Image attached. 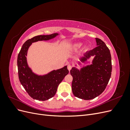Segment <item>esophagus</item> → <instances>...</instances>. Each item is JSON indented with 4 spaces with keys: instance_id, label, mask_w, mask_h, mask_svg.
<instances>
[{
    "instance_id": "esophagus-1",
    "label": "esophagus",
    "mask_w": 130,
    "mask_h": 130,
    "mask_svg": "<svg viewBox=\"0 0 130 130\" xmlns=\"http://www.w3.org/2000/svg\"><path fill=\"white\" fill-rule=\"evenodd\" d=\"M67 68H68V69L69 70V71H70V70H71L72 68V65L68 64V67H67Z\"/></svg>"
}]
</instances>
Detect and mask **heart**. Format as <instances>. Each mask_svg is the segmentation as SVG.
Returning a JSON list of instances; mask_svg holds the SVG:
<instances>
[{
  "mask_svg": "<svg viewBox=\"0 0 130 130\" xmlns=\"http://www.w3.org/2000/svg\"><path fill=\"white\" fill-rule=\"evenodd\" d=\"M81 45H82V44H81V43H76V44H75L74 45V48H75V49H78V48H80V47L81 46Z\"/></svg>",
  "mask_w": 130,
  "mask_h": 130,
  "instance_id": "heart-1",
  "label": "heart"
}]
</instances>
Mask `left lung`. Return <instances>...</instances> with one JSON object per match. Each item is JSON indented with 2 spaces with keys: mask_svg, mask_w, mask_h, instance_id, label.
I'll return each mask as SVG.
<instances>
[{
  "mask_svg": "<svg viewBox=\"0 0 130 130\" xmlns=\"http://www.w3.org/2000/svg\"><path fill=\"white\" fill-rule=\"evenodd\" d=\"M97 46L86 52L80 60L85 62L95 55L93 64L81 69L73 68L72 92L77 98L84 100L94 99L103 93L111 78L112 66L110 51L105 43L96 38Z\"/></svg>",
  "mask_w": 130,
  "mask_h": 130,
  "instance_id": "obj_1",
  "label": "left lung"
}]
</instances>
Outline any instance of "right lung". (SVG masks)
<instances>
[{"label": "right lung", "instance_id": "1", "mask_svg": "<svg viewBox=\"0 0 130 130\" xmlns=\"http://www.w3.org/2000/svg\"><path fill=\"white\" fill-rule=\"evenodd\" d=\"M57 34L50 35H38L27 40L23 44L17 58L18 73L19 81L29 95L40 101H45L53 98L56 93L58 85L69 73L67 66L53 70L44 76H38L34 74L28 67L26 54L29 47L33 42L46 41L55 37Z\"/></svg>", "mask_w": 130, "mask_h": 130}]
</instances>
